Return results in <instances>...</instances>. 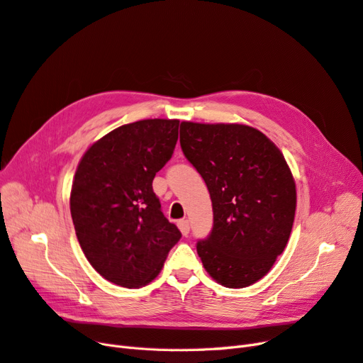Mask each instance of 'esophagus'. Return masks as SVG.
Returning <instances> with one entry per match:
<instances>
[{"label": "esophagus", "mask_w": 363, "mask_h": 363, "mask_svg": "<svg viewBox=\"0 0 363 363\" xmlns=\"http://www.w3.org/2000/svg\"><path fill=\"white\" fill-rule=\"evenodd\" d=\"M177 226H179L180 232H182V234H183L184 237H186L187 234H189V220H186V219H182V220H179Z\"/></svg>", "instance_id": "obj_1"}]
</instances>
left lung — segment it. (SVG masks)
<instances>
[{
  "label": "left lung",
  "instance_id": "left-lung-1",
  "mask_svg": "<svg viewBox=\"0 0 363 363\" xmlns=\"http://www.w3.org/2000/svg\"><path fill=\"white\" fill-rule=\"evenodd\" d=\"M184 156L204 179L213 230L196 252L210 277L229 289L269 272L291 237L296 184L281 150L242 123L182 122Z\"/></svg>",
  "mask_w": 363,
  "mask_h": 363
}]
</instances>
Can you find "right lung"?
I'll return each mask as SVG.
<instances>
[{
	"instance_id": "obj_1",
	"label": "right lung",
	"mask_w": 363,
	"mask_h": 363,
	"mask_svg": "<svg viewBox=\"0 0 363 363\" xmlns=\"http://www.w3.org/2000/svg\"><path fill=\"white\" fill-rule=\"evenodd\" d=\"M179 123L122 125L89 146L77 165L69 210L79 244L94 269L118 286L135 289L155 280L182 237L152 187L172 156Z\"/></svg>"
}]
</instances>
